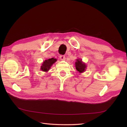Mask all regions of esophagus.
<instances>
[{
    "instance_id": "1",
    "label": "esophagus",
    "mask_w": 127,
    "mask_h": 127,
    "mask_svg": "<svg viewBox=\"0 0 127 127\" xmlns=\"http://www.w3.org/2000/svg\"><path fill=\"white\" fill-rule=\"evenodd\" d=\"M59 58H60L61 60H64L65 59V57L64 55H61L59 56Z\"/></svg>"
}]
</instances>
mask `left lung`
<instances>
[{"label": "left lung", "mask_w": 127, "mask_h": 127, "mask_svg": "<svg viewBox=\"0 0 127 127\" xmlns=\"http://www.w3.org/2000/svg\"><path fill=\"white\" fill-rule=\"evenodd\" d=\"M75 67L78 72H79L80 73H82L86 70V65L85 63L82 62L81 59H76V62H75Z\"/></svg>", "instance_id": "8db88e82"}]
</instances>
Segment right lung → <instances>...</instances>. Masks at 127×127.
<instances>
[{
	"mask_svg": "<svg viewBox=\"0 0 127 127\" xmlns=\"http://www.w3.org/2000/svg\"><path fill=\"white\" fill-rule=\"evenodd\" d=\"M57 59L53 58L45 60L42 63V66H41V70L43 71L47 72L49 70V69H50L51 66L53 65V64L55 63Z\"/></svg>",
	"mask_w": 127,
	"mask_h": 127,
	"instance_id": "right-lung-1",
	"label": "right lung"
}]
</instances>
